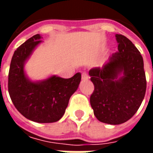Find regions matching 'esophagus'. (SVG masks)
I'll return each instance as SVG.
<instances>
[{
    "instance_id": "1",
    "label": "esophagus",
    "mask_w": 153,
    "mask_h": 153,
    "mask_svg": "<svg viewBox=\"0 0 153 153\" xmlns=\"http://www.w3.org/2000/svg\"><path fill=\"white\" fill-rule=\"evenodd\" d=\"M88 79V74L85 73V72H83L82 74V79L83 80H87Z\"/></svg>"
}]
</instances>
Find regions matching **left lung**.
I'll use <instances>...</instances> for the list:
<instances>
[{
	"mask_svg": "<svg viewBox=\"0 0 153 153\" xmlns=\"http://www.w3.org/2000/svg\"><path fill=\"white\" fill-rule=\"evenodd\" d=\"M118 51L102 68L89 70L94 91L90 104L99 121L125 123L137 112L144 98L147 81L139 51L124 35L115 34Z\"/></svg>",
	"mask_w": 153,
	"mask_h": 153,
	"instance_id": "obj_1",
	"label": "left lung"
}]
</instances>
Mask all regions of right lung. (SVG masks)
<instances>
[{
	"label": "right lung",
	"instance_id": "1",
	"mask_svg": "<svg viewBox=\"0 0 153 153\" xmlns=\"http://www.w3.org/2000/svg\"><path fill=\"white\" fill-rule=\"evenodd\" d=\"M36 34L19 47L13 55L9 70L8 91L15 108L25 118L38 123L58 121L65 112L69 100L79 85L81 74L70 79L52 75L33 82L26 76L25 64L42 41Z\"/></svg>",
	"mask_w": 153,
	"mask_h": 153
}]
</instances>
